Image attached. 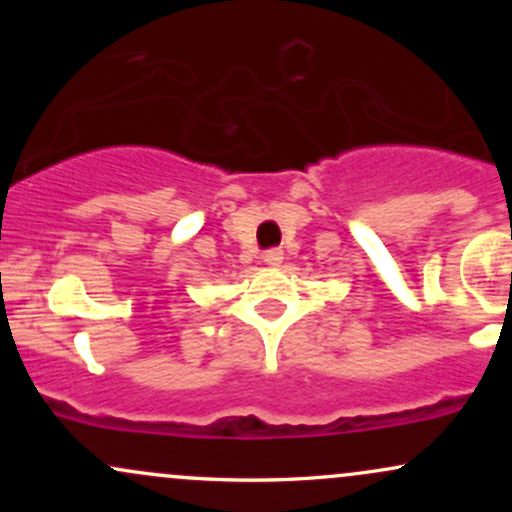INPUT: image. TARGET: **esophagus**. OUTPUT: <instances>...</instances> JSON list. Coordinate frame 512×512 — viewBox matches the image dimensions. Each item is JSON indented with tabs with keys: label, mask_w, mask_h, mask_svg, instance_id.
Returning <instances> with one entry per match:
<instances>
[{
	"label": "esophagus",
	"mask_w": 512,
	"mask_h": 512,
	"mask_svg": "<svg viewBox=\"0 0 512 512\" xmlns=\"http://www.w3.org/2000/svg\"><path fill=\"white\" fill-rule=\"evenodd\" d=\"M262 260H264V264H269V267H279V264L284 262V252H281L279 248H272V250L264 252Z\"/></svg>",
	"instance_id": "1"
}]
</instances>
